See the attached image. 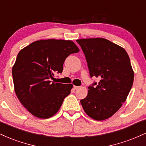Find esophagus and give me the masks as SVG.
Masks as SVG:
<instances>
[{
  "instance_id": "obj_1",
  "label": "esophagus",
  "mask_w": 146,
  "mask_h": 146,
  "mask_svg": "<svg viewBox=\"0 0 146 146\" xmlns=\"http://www.w3.org/2000/svg\"><path fill=\"white\" fill-rule=\"evenodd\" d=\"M73 88H74V89L75 90H78V88H80V86H73Z\"/></svg>"
}]
</instances>
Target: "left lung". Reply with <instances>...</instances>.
Masks as SVG:
<instances>
[{
    "label": "left lung",
    "mask_w": 146,
    "mask_h": 146,
    "mask_svg": "<svg viewBox=\"0 0 146 146\" xmlns=\"http://www.w3.org/2000/svg\"><path fill=\"white\" fill-rule=\"evenodd\" d=\"M77 42L86 56L90 76L100 80L97 86L88 87L86 98L80 102L90 118L105 120L121 108L131 89L134 71L130 58L124 48L105 38Z\"/></svg>",
    "instance_id": "8db88e82"
}]
</instances>
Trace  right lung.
I'll return each mask as SVG.
<instances>
[{"mask_svg": "<svg viewBox=\"0 0 146 146\" xmlns=\"http://www.w3.org/2000/svg\"><path fill=\"white\" fill-rule=\"evenodd\" d=\"M79 51L73 41L48 39L33 42L18 53L12 67L14 90L33 116L48 119L58 113L73 86L51 80L62 72L65 59Z\"/></svg>", "mask_w": 146, "mask_h": 146, "instance_id": "1", "label": "right lung"}]
</instances>
